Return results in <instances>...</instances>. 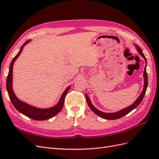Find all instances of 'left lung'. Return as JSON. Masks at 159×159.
<instances>
[{
  "label": "left lung",
  "mask_w": 159,
  "mask_h": 159,
  "mask_svg": "<svg viewBox=\"0 0 159 159\" xmlns=\"http://www.w3.org/2000/svg\"><path fill=\"white\" fill-rule=\"evenodd\" d=\"M135 46L137 48V50L138 52L139 53V54H140V55L143 57V58L145 59V60L146 61V65H147L146 57H145V55L143 54L142 50L138 46L135 45ZM143 77H144V86H143V89L142 91V92H141V95H139V97L137 99L135 102H134L131 105H130V106H129L126 108H125V109H123L121 111H117V112L111 113H104V112L98 110V109H96L92 105V103H91V101H90L89 97L88 96V95L85 94V98H86V100H87L88 105H89V108L91 109V111H92L93 113H95L96 115H99L100 117H102V118L105 119H109V120L117 119H119V118H121V117L125 116V115H127L129 112H131V111L133 110L134 108H136L138 106V105L141 103V102H142V100L144 98V96H145L146 90H147V85H148V77H147V66H145V70H144Z\"/></svg>",
  "instance_id": "left-lung-1"
}]
</instances>
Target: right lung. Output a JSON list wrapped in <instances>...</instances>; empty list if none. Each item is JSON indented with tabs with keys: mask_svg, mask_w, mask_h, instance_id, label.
Returning <instances> with one entry per match:
<instances>
[{
	"mask_svg": "<svg viewBox=\"0 0 159 159\" xmlns=\"http://www.w3.org/2000/svg\"><path fill=\"white\" fill-rule=\"evenodd\" d=\"M29 42L30 40L26 41L25 44L22 46L20 51H19V52L16 54V56L14 57L13 60L11 61L10 67H9V71H8V74L7 79V89L8 96L9 98H10L11 102L14 105V107L17 109V111H18L21 113L22 114L26 115V116H27L28 117H30L34 120H36V121H43V120H47L53 117L60 111L62 107H63V105L64 103V99L67 93H68V91L70 89V86H69L68 88H67V89L65 90L63 94L61 95L59 102L57 103L55 106L50 108H47V109L37 108L34 106H32V105H28L27 103L22 102V101L19 100L17 98L15 94L14 93L12 86L13 64L17 57L19 56V55L20 54L24 46H25L27 43Z\"/></svg>",
	"mask_w": 159,
	"mask_h": 159,
	"instance_id": "obj_1",
	"label": "right lung"
}]
</instances>
